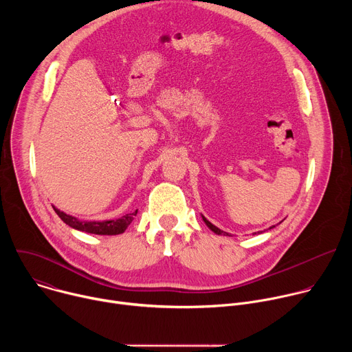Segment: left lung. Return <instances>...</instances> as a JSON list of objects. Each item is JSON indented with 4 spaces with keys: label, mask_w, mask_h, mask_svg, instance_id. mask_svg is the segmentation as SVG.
I'll use <instances>...</instances> for the list:
<instances>
[{
    "label": "left lung",
    "mask_w": 352,
    "mask_h": 352,
    "mask_svg": "<svg viewBox=\"0 0 352 352\" xmlns=\"http://www.w3.org/2000/svg\"><path fill=\"white\" fill-rule=\"evenodd\" d=\"M202 219H204L205 224H206V226H208V227H209V228H210V230H212L214 234H217V235H228V236L231 235V234H228V232H226V231L220 230V228H219V227H216L214 224H212V223H210V221H209V220H208V219H206L204 214H202ZM280 223H281V221H280ZM273 227H274V226H273ZM273 227H270V228H273Z\"/></svg>",
    "instance_id": "8db88e82"
}]
</instances>
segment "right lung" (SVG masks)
Here are the masks:
<instances>
[{
	"instance_id": "1",
	"label": "right lung",
	"mask_w": 352,
	"mask_h": 352,
	"mask_svg": "<svg viewBox=\"0 0 352 352\" xmlns=\"http://www.w3.org/2000/svg\"><path fill=\"white\" fill-rule=\"evenodd\" d=\"M54 212L58 214V217L68 224L69 227L83 231V232H89V234H96V235H118L122 234L128 226L132 223L133 216H136L138 210L135 213H129L125 214L120 219H114V220H104V221H82L74 216H69L61 210H58L56 206H53Z\"/></svg>"
}]
</instances>
